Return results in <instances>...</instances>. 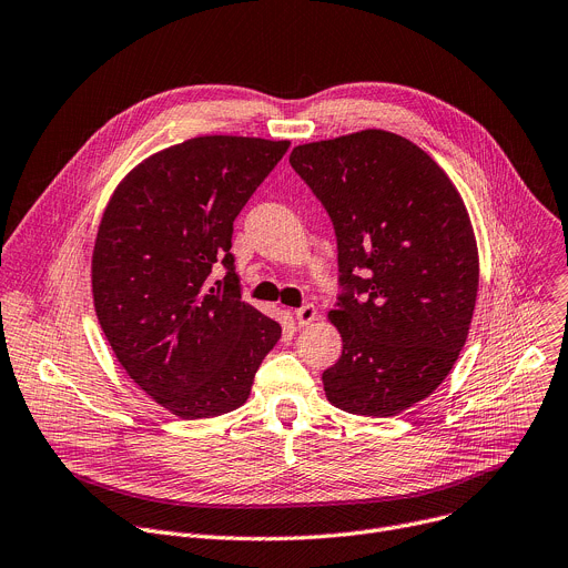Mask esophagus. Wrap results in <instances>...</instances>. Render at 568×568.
Masks as SVG:
<instances>
[{
  "mask_svg": "<svg viewBox=\"0 0 568 568\" xmlns=\"http://www.w3.org/2000/svg\"><path fill=\"white\" fill-rule=\"evenodd\" d=\"M316 316H318V310L314 307V304H302L300 310H295V321H297V325L300 327H304V325H310V323H314L316 321Z\"/></svg>",
  "mask_w": 568,
  "mask_h": 568,
  "instance_id": "1",
  "label": "esophagus"
}]
</instances>
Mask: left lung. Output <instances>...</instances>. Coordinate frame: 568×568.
<instances>
[{
	"mask_svg": "<svg viewBox=\"0 0 568 568\" xmlns=\"http://www.w3.org/2000/svg\"><path fill=\"white\" fill-rule=\"evenodd\" d=\"M332 217L343 338L323 373L327 400L396 416L425 400L466 343L479 282L470 217L436 161L412 141L364 129L288 156Z\"/></svg>",
	"mask_w": 568,
	"mask_h": 568,
	"instance_id": "obj_1",
	"label": "left lung"
}]
</instances>
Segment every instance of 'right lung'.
Listing matches in <instances>:
<instances>
[{"label":"right lung","instance_id":"right-lung-1","mask_svg":"<svg viewBox=\"0 0 568 568\" xmlns=\"http://www.w3.org/2000/svg\"><path fill=\"white\" fill-rule=\"evenodd\" d=\"M288 141L197 136L139 163L111 195L93 250L102 332L145 394L180 418L241 407L282 336L241 300L232 232ZM221 260L229 273L209 287Z\"/></svg>","mask_w":568,"mask_h":568}]
</instances>
